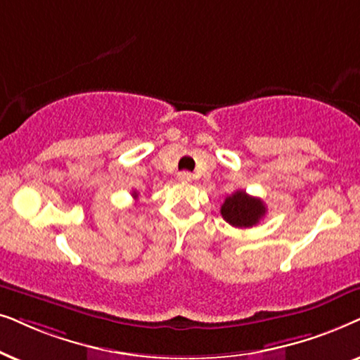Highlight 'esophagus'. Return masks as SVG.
I'll use <instances>...</instances> for the list:
<instances>
[{
    "label": "esophagus",
    "instance_id": "esophagus-1",
    "mask_svg": "<svg viewBox=\"0 0 360 360\" xmlns=\"http://www.w3.org/2000/svg\"><path fill=\"white\" fill-rule=\"evenodd\" d=\"M177 179H179L181 183H189V181H193V174H191L189 171H181L179 174H177Z\"/></svg>",
    "mask_w": 360,
    "mask_h": 360
}]
</instances>
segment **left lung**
<instances>
[{
    "mask_svg": "<svg viewBox=\"0 0 360 360\" xmlns=\"http://www.w3.org/2000/svg\"><path fill=\"white\" fill-rule=\"evenodd\" d=\"M220 214L225 222L238 229H247L257 225L266 214V207L262 199L248 195L245 191H236L224 200Z\"/></svg>",
    "mask_w": 360,
    "mask_h": 360,
    "instance_id": "1",
    "label": "left lung"
}]
</instances>
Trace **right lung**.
Here are the masks:
<instances>
[{
  "instance_id": "1",
  "label": "right lung",
  "mask_w": 360,
  "mask_h": 360,
  "mask_svg": "<svg viewBox=\"0 0 360 360\" xmlns=\"http://www.w3.org/2000/svg\"><path fill=\"white\" fill-rule=\"evenodd\" d=\"M136 195H138L136 193H133V198H136Z\"/></svg>"
}]
</instances>
